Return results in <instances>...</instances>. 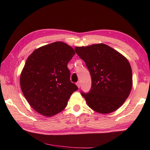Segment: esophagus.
Returning <instances> with one entry per match:
<instances>
[{
  "label": "esophagus",
  "instance_id": "obj_1",
  "mask_svg": "<svg viewBox=\"0 0 150 150\" xmlns=\"http://www.w3.org/2000/svg\"><path fill=\"white\" fill-rule=\"evenodd\" d=\"M77 87L79 88H80V86H81V83H80V82H77Z\"/></svg>",
  "mask_w": 150,
  "mask_h": 150
}]
</instances>
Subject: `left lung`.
<instances>
[{
    "instance_id": "1",
    "label": "left lung",
    "mask_w": 150,
    "mask_h": 150,
    "mask_svg": "<svg viewBox=\"0 0 150 150\" xmlns=\"http://www.w3.org/2000/svg\"><path fill=\"white\" fill-rule=\"evenodd\" d=\"M90 73L91 88L81 91L88 106L106 114L119 108L128 97L132 88V70L122 54L104 44L75 47Z\"/></svg>"
}]
</instances>
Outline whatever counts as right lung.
I'll return each mask as SVG.
<instances>
[{
	"label": "right lung",
	"instance_id": "add662e5",
	"mask_svg": "<svg viewBox=\"0 0 150 150\" xmlns=\"http://www.w3.org/2000/svg\"><path fill=\"white\" fill-rule=\"evenodd\" d=\"M75 52L62 42L47 44L28 57L20 77L22 93L30 106L46 117L60 113L78 88L70 81L68 63Z\"/></svg>",
	"mask_w": 150,
	"mask_h": 150
}]
</instances>
